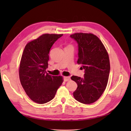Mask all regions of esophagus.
Returning <instances> with one entry per match:
<instances>
[{
    "label": "esophagus",
    "instance_id": "esophagus-1",
    "mask_svg": "<svg viewBox=\"0 0 131 131\" xmlns=\"http://www.w3.org/2000/svg\"><path fill=\"white\" fill-rule=\"evenodd\" d=\"M70 80V78L69 77H63V80L65 82H68Z\"/></svg>",
    "mask_w": 131,
    "mask_h": 131
}]
</instances>
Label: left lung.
I'll return each instance as SVG.
<instances>
[{"label": "left lung", "mask_w": 131, "mask_h": 131, "mask_svg": "<svg viewBox=\"0 0 131 131\" xmlns=\"http://www.w3.org/2000/svg\"><path fill=\"white\" fill-rule=\"evenodd\" d=\"M70 37L78 45L77 63L84 70V77L72 76L78 87L73 96L78 101L90 104L104 93L109 77L110 66L106 49L100 39L91 33H75Z\"/></svg>", "instance_id": "left-lung-1"}]
</instances>
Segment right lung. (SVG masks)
Masks as SVG:
<instances>
[{
  "label": "right lung",
  "instance_id": "add662e5",
  "mask_svg": "<svg viewBox=\"0 0 131 131\" xmlns=\"http://www.w3.org/2000/svg\"><path fill=\"white\" fill-rule=\"evenodd\" d=\"M63 34H45L27 43L22 55L19 69L21 84L33 101L43 104L51 101L63 82L62 76L47 73L49 52Z\"/></svg>",
  "mask_w": 131,
  "mask_h": 131
}]
</instances>
